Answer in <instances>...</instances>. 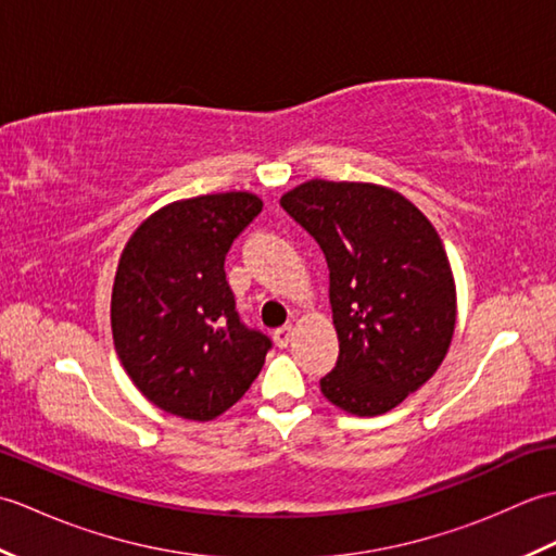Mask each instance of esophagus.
I'll return each instance as SVG.
<instances>
[{
	"label": "esophagus",
	"instance_id": "esophagus-1",
	"mask_svg": "<svg viewBox=\"0 0 556 556\" xmlns=\"http://www.w3.org/2000/svg\"><path fill=\"white\" fill-rule=\"evenodd\" d=\"M291 337H293V327L291 325H285V327H277L275 329V341H277V346H289V341H291Z\"/></svg>",
	"mask_w": 556,
	"mask_h": 556
}]
</instances>
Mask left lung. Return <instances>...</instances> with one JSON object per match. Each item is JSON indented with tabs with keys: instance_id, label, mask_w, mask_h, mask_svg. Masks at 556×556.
<instances>
[{
	"instance_id": "obj_1",
	"label": "left lung",
	"mask_w": 556,
	"mask_h": 556,
	"mask_svg": "<svg viewBox=\"0 0 556 556\" xmlns=\"http://www.w3.org/2000/svg\"><path fill=\"white\" fill-rule=\"evenodd\" d=\"M325 253L339 358L323 394L353 416H380L440 368L456 325L452 267L434 227L375 184H301L281 198Z\"/></svg>"
}]
</instances>
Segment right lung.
I'll use <instances>...</instances> for the list:
<instances>
[{
    "label": "right lung",
    "mask_w": 556,
    "mask_h": 556,
    "mask_svg": "<svg viewBox=\"0 0 556 556\" xmlns=\"http://www.w3.org/2000/svg\"><path fill=\"white\" fill-rule=\"evenodd\" d=\"M263 200L217 193L157 210L126 243L112 291L124 370L172 416L212 420L263 370L271 339L248 327L224 260Z\"/></svg>",
    "instance_id": "right-lung-1"
}]
</instances>
